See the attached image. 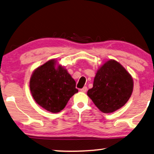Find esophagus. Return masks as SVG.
<instances>
[{
	"label": "esophagus",
	"mask_w": 154,
	"mask_h": 154,
	"mask_svg": "<svg viewBox=\"0 0 154 154\" xmlns=\"http://www.w3.org/2000/svg\"><path fill=\"white\" fill-rule=\"evenodd\" d=\"M87 91V87L86 86H84V88H82L81 90H80V91L82 92V93H86Z\"/></svg>",
	"instance_id": "obj_1"
}]
</instances>
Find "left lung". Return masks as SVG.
I'll list each match as a JSON object with an SVG mask.
<instances>
[{
    "mask_svg": "<svg viewBox=\"0 0 154 154\" xmlns=\"http://www.w3.org/2000/svg\"><path fill=\"white\" fill-rule=\"evenodd\" d=\"M131 75L115 60L106 61L97 70L93 88L87 95L101 111L109 113L122 107L133 92Z\"/></svg>",
    "mask_w": 154,
    "mask_h": 154,
    "instance_id": "left-lung-1",
    "label": "left lung"
}]
</instances>
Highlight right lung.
Listing matches in <instances>:
<instances>
[{
    "mask_svg": "<svg viewBox=\"0 0 154 154\" xmlns=\"http://www.w3.org/2000/svg\"><path fill=\"white\" fill-rule=\"evenodd\" d=\"M52 59L36 68L32 75L29 88L35 102L51 113L64 109L68 100L78 92L76 82L62 66L55 68Z\"/></svg>",
    "mask_w": 154,
    "mask_h": 154,
    "instance_id": "add662e5",
    "label": "right lung"
}]
</instances>
